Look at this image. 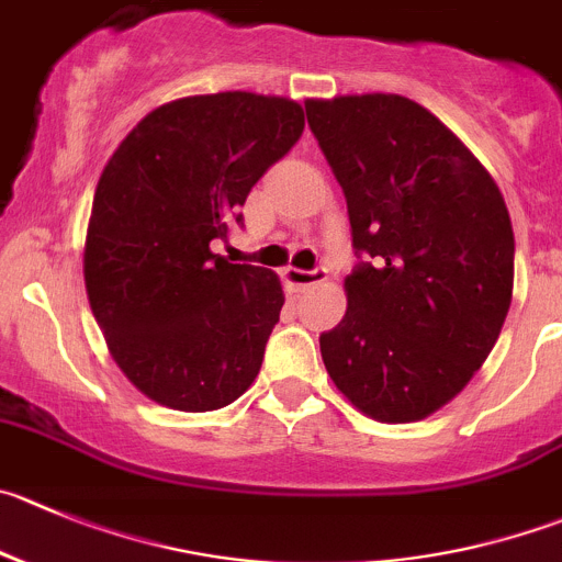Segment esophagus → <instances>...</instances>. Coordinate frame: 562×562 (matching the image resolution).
I'll return each mask as SVG.
<instances>
[{"mask_svg":"<svg viewBox=\"0 0 562 562\" xmlns=\"http://www.w3.org/2000/svg\"><path fill=\"white\" fill-rule=\"evenodd\" d=\"M284 278L286 284L297 286V290H306V286L323 284L325 278H328V270H325V267H314V270H295V267H286Z\"/></svg>","mask_w":562,"mask_h":562,"instance_id":"34e87169","label":"esophagus"}]
</instances>
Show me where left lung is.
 <instances>
[{
    "mask_svg": "<svg viewBox=\"0 0 562 562\" xmlns=\"http://www.w3.org/2000/svg\"><path fill=\"white\" fill-rule=\"evenodd\" d=\"M347 201L358 265L319 336L336 389L378 422L450 403L499 339L513 295L505 198L474 154L405 95L306 101Z\"/></svg>",
    "mask_w": 562,
    "mask_h": 562,
    "instance_id": "left-lung-1",
    "label": "left lung"
}]
</instances>
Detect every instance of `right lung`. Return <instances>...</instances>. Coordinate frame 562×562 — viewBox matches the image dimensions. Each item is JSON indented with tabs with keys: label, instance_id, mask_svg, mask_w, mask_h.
<instances>
[{
	"label": "right lung",
	"instance_id": "1",
	"mask_svg": "<svg viewBox=\"0 0 562 562\" xmlns=\"http://www.w3.org/2000/svg\"><path fill=\"white\" fill-rule=\"evenodd\" d=\"M303 135L301 104L245 90L148 112L101 173L85 286L115 364L154 403L215 411L261 370L284 306L265 267L212 254Z\"/></svg>",
	"mask_w": 562,
	"mask_h": 562
}]
</instances>
